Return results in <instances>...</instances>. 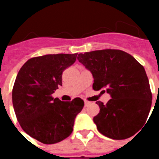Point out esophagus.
<instances>
[{"mask_svg":"<svg viewBox=\"0 0 159 159\" xmlns=\"http://www.w3.org/2000/svg\"><path fill=\"white\" fill-rule=\"evenodd\" d=\"M90 103H91V102H88V101H84V106L85 107H88Z\"/></svg>","mask_w":159,"mask_h":159,"instance_id":"obj_1","label":"esophagus"}]
</instances>
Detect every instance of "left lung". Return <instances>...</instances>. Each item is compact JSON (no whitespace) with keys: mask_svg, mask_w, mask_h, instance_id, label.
Here are the masks:
<instances>
[{"mask_svg":"<svg viewBox=\"0 0 159 159\" xmlns=\"http://www.w3.org/2000/svg\"><path fill=\"white\" fill-rule=\"evenodd\" d=\"M79 62L92 72V88L102 89L111 99L93 118L98 130L112 139H125L136 134L149 116L152 94L143 65L131 55L117 49L97 50L78 55Z\"/></svg>","mask_w":159,"mask_h":159,"instance_id":"1","label":"left lung"}]
</instances>
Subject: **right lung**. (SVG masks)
<instances>
[{
  "instance_id": "right-lung-1",
  "label": "right lung",
  "mask_w": 159,
  "mask_h": 159,
  "mask_svg": "<svg viewBox=\"0 0 159 159\" xmlns=\"http://www.w3.org/2000/svg\"><path fill=\"white\" fill-rule=\"evenodd\" d=\"M75 54H53L31 58L20 69L12 88V104L20 127L44 144L65 139L73 130L84 102H63L52 94L62 86V73L75 63Z\"/></svg>"
}]
</instances>
